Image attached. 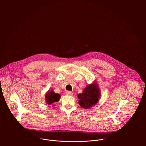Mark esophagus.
Returning <instances> with one entry per match:
<instances>
[{
	"label": "esophagus",
	"instance_id": "esophagus-1",
	"mask_svg": "<svg viewBox=\"0 0 146 146\" xmlns=\"http://www.w3.org/2000/svg\"><path fill=\"white\" fill-rule=\"evenodd\" d=\"M66 94L67 95H69V96H72L73 95V93L72 92H70V91H67L66 92Z\"/></svg>",
	"mask_w": 146,
	"mask_h": 146
}]
</instances>
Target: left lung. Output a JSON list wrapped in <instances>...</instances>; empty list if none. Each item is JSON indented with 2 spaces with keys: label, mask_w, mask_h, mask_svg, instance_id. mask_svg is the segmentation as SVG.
<instances>
[{
  "label": "left lung",
  "mask_w": 146,
  "mask_h": 146,
  "mask_svg": "<svg viewBox=\"0 0 146 146\" xmlns=\"http://www.w3.org/2000/svg\"><path fill=\"white\" fill-rule=\"evenodd\" d=\"M100 96V90L97 82H94L87 85L82 92L77 95L78 103L83 109H90L96 105Z\"/></svg>",
  "instance_id": "8db88e82"
}]
</instances>
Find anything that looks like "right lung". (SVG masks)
<instances>
[{"instance_id":"obj_1","label":"right lung","mask_w":146,"mask_h":146,"mask_svg":"<svg viewBox=\"0 0 146 146\" xmlns=\"http://www.w3.org/2000/svg\"><path fill=\"white\" fill-rule=\"evenodd\" d=\"M60 98L59 94L55 93L52 90H48L45 94V99L47 105H53V104L58 102Z\"/></svg>"}]
</instances>
